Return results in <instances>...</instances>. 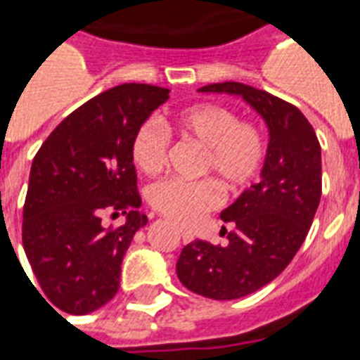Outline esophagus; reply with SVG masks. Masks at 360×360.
Listing matches in <instances>:
<instances>
[{
	"label": "esophagus",
	"instance_id": "obj_1",
	"mask_svg": "<svg viewBox=\"0 0 360 360\" xmlns=\"http://www.w3.org/2000/svg\"><path fill=\"white\" fill-rule=\"evenodd\" d=\"M179 236H181V240L185 241V243H191V241L194 240V234H192L191 230H186V229H179Z\"/></svg>",
	"mask_w": 360,
	"mask_h": 360
}]
</instances>
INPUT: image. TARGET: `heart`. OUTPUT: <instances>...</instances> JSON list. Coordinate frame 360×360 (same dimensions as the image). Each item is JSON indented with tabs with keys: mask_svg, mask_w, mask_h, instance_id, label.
I'll return each mask as SVG.
<instances>
[{
	"mask_svg": "<svg viewBox=\"0 0 360 360\" xmlns=\"http://www.w3.org/2000/svg\"><path fill=\"white\" fill-rule=\"evenodd\" d=\"M181 137L204 149L198 174L213 175L226 191H241L259 177L266 162V139L260 128L219 103H194L174 117ZM169 139L158 122L137 128L131 158L143 174H158L168 158ZM149 202L162 217L181 226L196 224L221 202L215 183L168 179L149 188Z\"/></svg>",
	"mask_w": 360,
	"mask_h": 360,
	"instance_id": "heart-1",
	"label": "heart"
}]
</instances>
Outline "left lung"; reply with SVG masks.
Masks as SVG:
<instances>
[{
  "mask_svg": "<svg viewBox=\"0 0 360 360\" xmlns=\"http://www.w3.org/2000/svg\"><path fill=\"white\" fill-rule=\"evenodd\" d=\"M200 92L241 96L270 131L260 181L221 213L224 223L234 224L229 243L196 240L177 260V278L186 289L236 300L278 278L306 240L321 200V145L300 109L278 96L232 81Z\"/></svg>",
  "mask_w": 360,
  "mask_h": 360,
  "instance_id": "1",
  "label": "left lung"
}]
</instances>
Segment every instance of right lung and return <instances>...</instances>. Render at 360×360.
<instances>
[{
    "mask_svg": "<svg viewBox=\"0 0 360 360\" xmlns=\"http://www.w3.org/2000/svg\"><path fill=\"white\" fill-rule=\"evenodd\" d=\"M168 98L153 84L113 86L68 115L35 155L22 243L43 295L65 314L96 311L119 290L122 259L147 224L131 141ZM119 212L124 225L103 224Z\"/></svg>",
    "mask_w": 360,
    "mask_h": 360,
    "instance_id": "1",
    "label": "right lung"
}]
</instances>
